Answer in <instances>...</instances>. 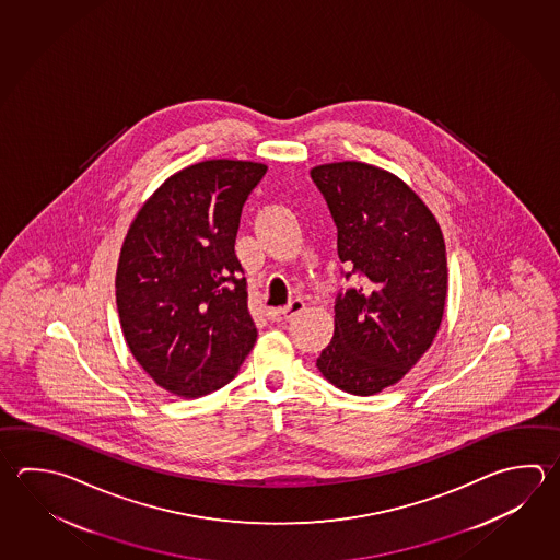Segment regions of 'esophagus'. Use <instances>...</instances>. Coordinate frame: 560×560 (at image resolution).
I'll return each instance as SVG.
<instances>
[{"label": "esophagus", "instance_id": "esophagus-1", "mask_svg": "<svg viewBox=\"0 0 560 560\" xmlns=\"http://www.w3.org/2000/svg\"><path fill=\"white\" fill-rule=\"evenodd\" d=\"M303 308H305V303L301 299H293L283 308H269L267 317L271 318V320H287V318L295 317L296 313H301Z\"/></svg>", "mask_w": 560, "mask_h": 560}]
</instances>
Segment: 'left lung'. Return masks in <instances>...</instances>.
Wrapping results in <instances>:
<instances>
[{"label":"left lung","instance_id":"1","mask_svg":"<svg viewBox=\"0 0 560 560\" xmlns=\"http://www.w3.org/2000/svg\"><path fill=\"white\" fill-rule=\"evenodd\" d=\"M337 225L342 277L335 335L317 366L340 390L370 396L400 381L432 347L447 295L442 230L400 178L362 162L311 170Z\"/></svg>","mask_w":560,"mask_h":560}]
</instances>
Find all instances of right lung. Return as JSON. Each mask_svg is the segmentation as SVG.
Masks as SVG:
<instances>
[{
	"instance_id": "obj_1",
	"label": "right lung",
	"mask_w": 560,
	"mask_h": 560,
	"mask_svg": "<svg viewBox=\"0 0 560 560\" xmlns=\"http://www.w3.org/2000/svg\"><path fill=\"white\" fill-rule=\"evenodd\" d=\"M265 172L242 160L184 168L140 208L122 243L115 285L128 349L182 398L222 388L257 340L235 237Z\"/></svg>"
}]
</instances>
